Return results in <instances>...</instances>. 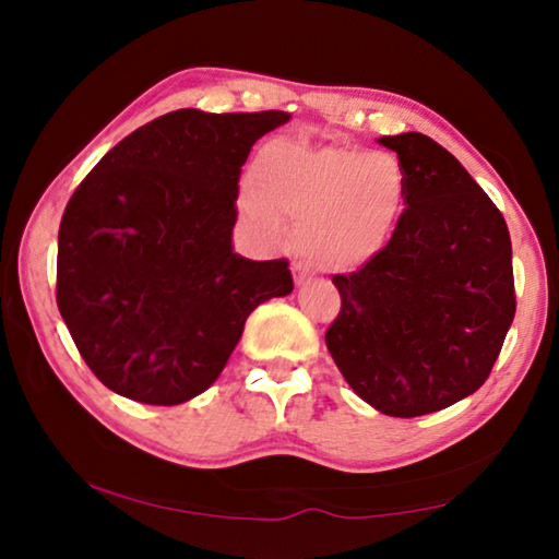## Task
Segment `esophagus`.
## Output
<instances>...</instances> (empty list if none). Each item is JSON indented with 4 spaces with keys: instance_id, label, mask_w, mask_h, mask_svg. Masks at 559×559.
<instances>
[{
    "instance_id": "obj_1",
    "label": "esophagus",
    "mask_w": 559,
    "mask_h": 559,
    "mask_svg": "<svg viewBox=\"0 0 559 559\" xmlns=\"http://www.w3.org/2000/svg\"><path fill=\"white\" fill-rule=\"evenodd\" d=\"M293 281H296L298 288H302V286H308L310 281H313V276H310V273L306 271V266H300V263H293Z\"/></svg>"
}]
</instances>
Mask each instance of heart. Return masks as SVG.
Segmentation results:
<instances>
[{
  "label": "heart",
  "instance_id": "obj_1",
  "mask_svg": "<svg viewBox=\"0 0 559 559\" xmlns=\"http://www.w3.org/2000/svg\"><path fill=\"white\" fill-rule=\"evenodd\" d=\"M406 202V175L392 153L347 145H266L243 187L241 210L266 239L298 222V249L310 266L353 273L390 246Z\"/></svg>",
  "mask_w": 559,
  "mask_h": 559
}]
</instances>
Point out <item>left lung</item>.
<instances>
[{
	"label": "left lung",
	"mask_w": 559,
	"mask_h": 559,
	"mask_svg": "<svg viewBox=\"0 0 559 559\" xmlns=\"http://www.w3.org/2000/svg\"><path fill=\"white\" fill-rule=\"evenodd\" d=\"M406 210L386 249L333 283L343 298L325 345L359 400L386 416L461 402L493 370L515 316L503 214L449 150L421 132L384 135Z\"/></svg>",
	"instance_id": "1"
}]
</instances>
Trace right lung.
Listing matches in <instances>:
<instances>
[{"mask_svg":"<svg viewBox=\"0 0 559 559\" xmlns=\"http://www.w3.org/2000/svg\"><path fill=\"white\" fill-rule=\"evenodd\" d=\"M290 116L182 108L130 132L66 204L56 302L98 380L175 406L216 382L243 323L288 296V261L234 251L241 165Z\"/></svg>","mask_w":559,"mask_h":559,"instance_id":"add662e5","label":"right lung"}]
</instances>
